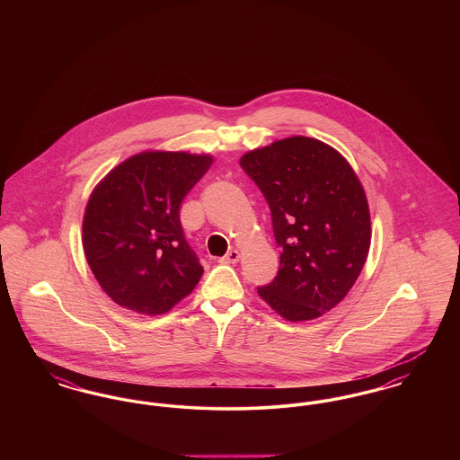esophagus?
<instances>
[{"mask_svg":"<svg viewBox=\"0 0 460 460\" xmlns=\"http://www.w3.org/2000/svg\"><path fill=\"white\" fill-rule=\"evenodd\" d=\"M241 253L238 250H231V252H227L226 253V257L222 259V262L224 263H236L240 261Z\"/></svg>","mask_w":460,"mask_h":460,"instance_id":"34e87169","label":"esophagus"}]
</instances>
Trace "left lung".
Wrapping results in <instances>:
<instances>
[{
  "instance_id": "8db88e82",
  "label": "left lung",
  "mask_w": 460,
  "mask_h": 460,
  "mask_svg": "<svg viewBox=\"0 0 460 460\" xmlns=\"http://www.w3.org/2000/svg\"><path fill=\"white\" fill-rule=\"evenodd\" d=\"M240 165L261 188L281 246L279 270L259 288L286 321L321 317L338 305L367 261L371 214L347 158L326 143L291 136L255 148Z\"/></svg>"
}]
</instances>
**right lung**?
I'll use <instances>...</instances> for the list:
<instances>
[{
    "label": "right lung",
    "mask_w": 460,
    "mask_h": 460,
    "mask_svg": "<svg viewBox=\"0 0 460 460\" xmlns=\"http://www.w3.org/2000/svg\"><path fill=\"white\" fill-rule=\"evenodd\" d=\"M212 164L208 154L148 150L94 186L83 248L94 279L117 305L158 315L195 289L203 267L184 240L179 207Z\"/></svg>",
    "instance_id": "1"
}]
</instances>
